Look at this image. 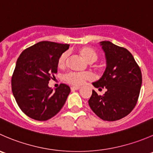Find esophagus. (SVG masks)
<instances>
[{
    "mask_svg": "<svg viewBox=\"0 0 153 153\" xmlns=\"http://www.w3.org/2000/svg\"><path fill=\"white\" fill-rule=\"evenodd\" d=\"M81 88L80 86H73V87H71V90H79Z\"/></svg>",
    "mask_w": 153,
    "mask_h": 153,
    "instance_id": "34e87169",
    "label": "esophagus"
}]
</instances>
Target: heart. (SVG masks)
I'll return each mask as SVG.
<instances>
[{"label":"heart","instance_id":"obj_1","mask_svg":"<svg viewBox=\"0 0 153 153\" xmlns=\"http://www.w3.org/2000/svg\"><path fill=\"white\" fill-rule=\"evenodd\" d=\"M78 52L89 63H93L98 58L97 53L90 47H81L78 49ZM67 57V51L60 54L57 60V66L59 68H63L66 65ZM91 77V74L88 72H71L65 75V80L69 84L78 86L83 84L85 81L90 79Z\"/></svg>","mask_w":153,"mask_h":153}]
</instances>
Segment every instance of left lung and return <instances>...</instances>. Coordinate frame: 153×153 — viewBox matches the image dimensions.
I'll use <instances>...</instances> for the list:
<instances>
[{
  "label": "left lung",
  "mask_w": 153,
  "mask_h": 153,
  "mask_svg": "<svg viewBox=\"0 0 153 153\" xmlns=\"http://www.w3.org/2000/svg\"><path fill=\"white\" fill-rule=\"evenodd\" d=\"M107 67L102 78L93 83L96 88H106L100 96L93 90L88 101L92 111L103 120L116 121L131 112L138 100L142 74L132 54L123 47L109 41L101 42Z\"/></svg>",
  "instance_id": "1"
}]
</instances>
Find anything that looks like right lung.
Masks as SVG:
<instances>
[{
  "instance_id": "obj_1",
  "label": "right lung",
  "mask_w": 153,
  "mask_h": 153,
  "mask_svg": "<svg viewBox=\"0 0 153 153\" xmlns=\"http://www.w3.org/2000/svg\"><path fill=\"white\" fill-rule=\"evenodd\" d=\"M68 44L42 41L24 50L12 76V91L20 109L39 121L51 119L61 110L70 93L65 84L53 91L48 87L57 72V60Z\"/></svg>"
}]
</instances>
